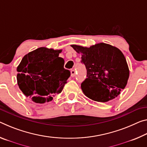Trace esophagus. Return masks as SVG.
<instances>
[{"instance_id": "obj_1", "label": "esophagus", "mask_w": 147, "mask_h": 147, "mask_svg": "<svg viewBox=\"0 0 147 147\" xmlns=\"http://www.w3.org/2000/svg\"><path fill=\"white\" fill-rule=\"evenodd\" d=\"M71 74L72 77H74V76H76V71H75V70L72 69L71 71Z\"/></svg>"}]
</instances>
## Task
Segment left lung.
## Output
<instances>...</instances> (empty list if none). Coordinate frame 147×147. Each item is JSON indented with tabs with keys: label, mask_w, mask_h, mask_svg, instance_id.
Segmentation results:
<instances>
[{
	"label": "left lung",
	"mask_w": 147,
	"mask_h": 147,
	"mask_svg": "<svg viewBox=\"0 0 147 147\" xmlns=\"http://www.w3.org/2000/svg\"><path fill=\"white\" fill-rule=\"evenodd\" d=\"M82 54L81 62L87 70V78L81 84L84 94L98 102L115 99L124 89L129 76L126 59L115 46L99 43L90 48L71 45Z\"/></svg>",
	"instance_id": "8db88e82"
}]
</instances>
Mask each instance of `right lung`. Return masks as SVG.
Returning a JSON list of instances; mask_svg holds the SVG:
<instances>
[{"label": "right lung", "instance_id": "obj_1", "mask_svg": "<svg viewBox=\"0 0 147 147\" xmlns=\"http://www.w3.org/2000/svg\"><path fill=\"white\" fill-rule=\"evenodd\" d=\"M61 52L38 48L25 55L18 66V85L34 103L52 101L63 89L71 73L64 69V59L59 57Z\"/></svg>", "mask_w": 147, "mask_h": 147}]
</instances>
